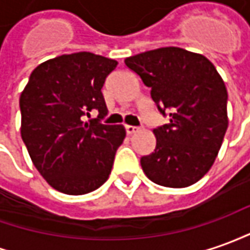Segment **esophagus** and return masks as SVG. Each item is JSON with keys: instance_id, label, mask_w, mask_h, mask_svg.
<instances>
[{"instance_id": "34e87169", "label": "esophagus", "mask_w": 250, "mask_h": 250, "mask_svg": "<svg viewBox=\"0 0 250 250\" xmlns=\"http://www.w3.org/2000/svg\"><path fill=\"white\" fill-rule=\"evenodd\" d=\"M138 131V127H134V125H125V132L128 134V135H131L134 132Z\"/></svg>"}]
</instances>
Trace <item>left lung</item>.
Masks as SVG:
<instances>
[{"mask_svg": "<svg viewBox=\"0 0 250 250\" xmlns=\"http://www.w3.org/2000/svg\"><path fill=\"white\" fill-rule=\"evenodd\" d=\"M169 123L154 128L156 149L141 157L144 172L166 188H188L209 171L229 125L227 90L203 54L168 46L127 57Z\"/></svg>", "mask_w": 250, "mask_h": 250, "instance_id": "obj_1", "label": "left lung"}]
</instances>
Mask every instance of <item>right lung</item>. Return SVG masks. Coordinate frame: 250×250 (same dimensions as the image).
<instances>
[{
  "label": "right lung",
  "instance_id": "add662e5",
  "mask_svg": "<svg viewBox=\"0 0 250 250\" xmlns=\"http://www.w3.org/2000/svg\"><path fill=\"white\" fill-rule=\"evenodd\" d=\"M118 61L90 52L62 54L35 68L20 96L21 138L35 168L53 189L81 196L111 174L123 125H103V89ZM97 119L85 122L91 111Z\"/></svg>",
  "mask_w": 250,
  "mask_h": 250
}]
</instances>
